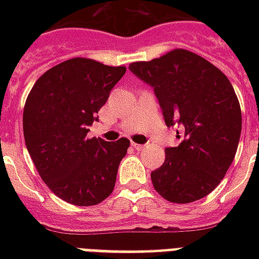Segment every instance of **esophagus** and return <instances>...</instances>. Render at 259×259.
<instances>
[{"label":"esophagus","instance_id":"obj_1","mask_svg":"<svg viewBox=\"0 0 259 259\" xmlns=\"http://www.w3.org/2000/svg\"><path fill=\"white\" fill-rule=\"evenodd\" d=\"M132 146L135 147L136 150H143V148H144V144H137V143H132Z\"/></svg>","mask_w":259,"mask_h":259}]
</instances>
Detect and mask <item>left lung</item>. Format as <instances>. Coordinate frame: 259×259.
I'll return each instance as SVG.
<instances>
[{
	"label": "left lung",
	"instance_id": "1",
	"mask_svg": "<svg viewBox=\"0 0 259 259\" xmlns=\"http://www.w3.org/2000/svg\"><path fill=\"white\" fill-rule=\"evenodd\" d=\"M129 69L154 90L168 127H178V147L151 172L165 200L187 204L205 197L225 178L241 133V109L232 83L200 55L174 50Z\"/></svg>",
	"mask_w": 259,
	"mask_h": 259
}]
</instances>
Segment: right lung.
I'll return each mask as SVG.
<instances>
[{"label":"right lung","mask_w":259,"mask_h":259,"mask_svg":"<svg viewBox=\"0 0 259 259\" xmlns=\"http://www.w3.org/2000/svg\"><path fill=\"white\" fill-rule=\"evenodd\" d=\"M124 66L72 58L37 80L23 111L26 147L44 183L73 205H96L111 194L130 141L87 139L89 126Z\"/></svg>","instance_id":"right-lung-1"}]
</instances>
